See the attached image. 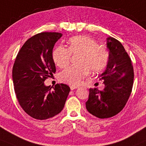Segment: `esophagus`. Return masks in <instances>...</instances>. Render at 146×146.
Here are the masks:
<instances>
[{
    "instance_id": "1",
    "label": "esophagus",
    "mask_w": 146,
    "mask_h": 146,
    "mask_svg": "<svg viewBox=\"0 0 146 146\" xmlns=\"http://www.w3.org/2000/svg\"><path fill=\"white\" fill-rule=\"evenodd\" d=\"M70 88H71V90H73L77 89V88H78V87L75 86H70Z\"/></svg>"
}]
</instances>
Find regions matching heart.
Returning <instances> with one entry per match:
<instances>
[{"instance_id": "obj_1", "label": "heart", "mask_w": 146, "mask_h": 146, "mask_svg": "<svg viewBox=\"0 0 146 146\" xmlns=\"http://www.w3.org/2000/svg\"><path fill=\"white\" fill-rule=\"evenodd\" d=\"M72 55H79L77 66L64 69L60 74L62 82L72 86H79L89 75L90 71L96 74L106 67L109 52L104 46H99L95 40L89 36H78L71 38L69 48L59 46L54 50L52 58L58 67L64 68L69 64Z\"/></svg>"}]
</instances>
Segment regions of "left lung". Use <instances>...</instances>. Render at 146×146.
Masks as SVG:
<instances>
[{
	"instance_id": "8db88e82",
	"label": "left lung",
	"mask_w": 146,
	"mask_h": 146,
	"mask_svg": "<svg viewBox=\"0 0 146 146\" xmlns=\"http://www.w3.org/2000/svg\"><path fill=\"white\" fill-rule=\"evenodd\" d=\"M109 58L105 71L99 76L104 88H90L88 111L100 119L113 117L123 109L132 91L134 73L129 56L119 40L107 38Z\"/></svg>"
}]
</instances>
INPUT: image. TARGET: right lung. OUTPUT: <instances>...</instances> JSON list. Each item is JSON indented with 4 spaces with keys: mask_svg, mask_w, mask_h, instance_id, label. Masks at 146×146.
Returning a JSON list of instances; mask_svg holds the SVG:
<instances>
[{
    "mask_svg": "<svg viewBox=\"0 0 146 146\" xmlns=\"http://www.w3.org/2000/svg\"><path fill=\"white\" fill-rule=\"evenodd\" d=\"M61 33L42 32L29 38L17 55L13 67L15 92L28 115L45 120L63 109L70 88L60 84L52 87L44 82L56 72L52 50Z\"/></svg>",
    "mask_w": 146,
    "mask_h": 146,
    "instance_id": "add662e5",
    "label": "right lung"
}]
</instances>
